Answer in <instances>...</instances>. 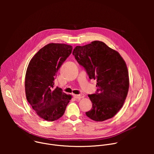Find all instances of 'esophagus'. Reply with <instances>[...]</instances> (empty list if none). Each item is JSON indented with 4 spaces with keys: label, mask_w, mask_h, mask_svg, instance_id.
I'll use <instances>...</instances> for the list:
<instances>
[{
    "label": "esophagus",
    "mask_w": 154,
    "mask_h": 154,
    "mask_svg": "<svg viewBox=\"0 0 154 154\" xmlns=\"http://www.w3.org/2000/svg\"><path fill=\"white\" fill-rule=\"evenodd\" d=\"M74 97L75 98V99H82V98H83L85 97V95L83 94H75L74 95Z\"/></svg>",
    "instance_id": "esophagus-1"
}]
</instances>
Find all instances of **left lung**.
I'll list each match as a JSON object with an SVG mask.
<instances>
[{
	"instance_id": "left-lung-1",
	"label": "left lung",
	"mask_w": 154,
	"mask_h": 154,
	"mask_svg": "<svg viewBox=\"0 0 154 154\" xmlns=\"http://www.w3.org/2000/svg\"><path fill=\"white\" fill-rule=\"evenodd\" d=\"M72 55L89 78L97 80L96 93L88 95L93 106L86 115L95 121L113 118L122 106L128 91L124 60L118 52L99 41L76 46Z\"/></svg>"
}]
</instances>
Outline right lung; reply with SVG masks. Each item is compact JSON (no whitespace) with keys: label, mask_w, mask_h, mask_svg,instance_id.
<instances>
[{"label":"right lung","mask_w":154,"mask_h":154,"mask_svg":"<svg viewBox=\"0 0 154 154\" xmlns=\"http://www.w3.org/2000/svg\"><path fill=\"white\" fill-rule=\"evenodd\" d=\"M72 47L51 43L41 48L30 60L26 72L25 90L27 101L36 114L46 121H54L65 112L71 96L55 87L54 80Z\"/></svg>","instance_id":"add662e5"}]
</instances>
